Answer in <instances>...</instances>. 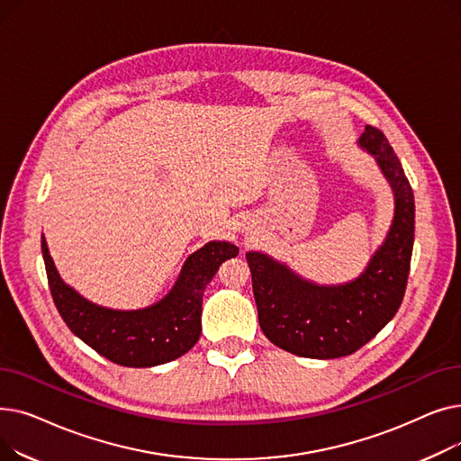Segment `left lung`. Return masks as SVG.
I'll list each match as a JSON object with an SVG mask.
<instances>
[{"label":"left lung","mask_w":461,"mask_h":461,"mask_svg":"<svg viewBox=\"0 0 461 461\" xmlns=\"http://www.w3.org/2000/svg\"><path fill=\"white\" fill-rule=\"evenodd\" d=\"M358 145L375 157L394 192L391 230L365 273L348 284L318 285L267 254H247L263 334L299 357L355 353L396 316L403 301L415 239L413 190L379 129L366 125Z\"/></svg>","instance_id":"8db88e82"}]
</instances>
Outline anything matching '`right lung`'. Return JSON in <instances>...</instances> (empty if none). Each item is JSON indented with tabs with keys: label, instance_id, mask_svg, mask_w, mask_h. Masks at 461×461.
I'll return each mask as SVG.
<instances>
[{
	"label": "right lung",
	"instance_id": "right-lung-1",
	"mask_svg": "<svg viewBox=\"0 0 461 461\" xmlns=\"http://www.w3.org/2000/svg\"><path fill=\"white\" fill-rule=\"evenodd\" d=\"M41 249L48 285L67 327L96 353L129 368L158 366L192 349L202 332L205 287L222 261L239 254L226 240H211L188 256L172 292L162 301L141 310H112L84 299L61 280L44 235Z\"/></svg>",
	"mask_w": 461,
	"mask_h": 461
}]
</instances>
